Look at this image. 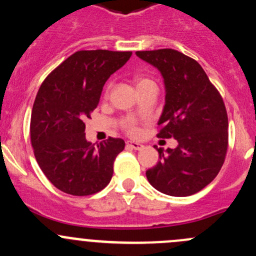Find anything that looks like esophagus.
Masks as SVG:
<instances>
[{
    "mask_svg": "<svg viewBox=\"0 0 256 256\" xmlns=\"http://www.w3.org/2000/svg\"><path fill=\"white\" fill-rule=\"evenodd\" d=\"M128 144L131 147V148L134 150H142L144 148V144H140V142H136V141H128Z\"/></svg>",
    "mask_w": 256,
    "mask_h": 256,
    "instance_id": "esophagus-1",
    "label": "esophagus"
}]
</instances>
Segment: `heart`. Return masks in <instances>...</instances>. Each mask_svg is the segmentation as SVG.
Listing matches in <instances>:
<instances>
[{"mask_svg":"<svg viewBox=\"0 0 256 256\" xmlns=\"http://www.w3.org/2000/svg\"><path fill=\"white\" fill-rule=\"evenodd\" d=\"M147 82H151V80L147 79V78H138V79H136V86H141V85L147 84ZM124 126H125V128L130 134L138 132V128H136L135 121L131 120V118H128V120H125V122H124Z\"/></svg>","mask_w":256,"mask_h":256,"instance_id":"b5f03b06","label":"heart"}]
</instances>
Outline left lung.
<instances>
[{
	"label": "left lung",
	"mask_w": 256,
	"mask_h": 256,
	"mask_svg": "<svg viewBox=\"0 0 256 256\" xmlns=\"http://www.w3.org/2000/svg\"><path fill=\"white\" fill-rule=\"evenodd\" d=\"M157 68L166 96L157 136L177 140L176 148H157L160 161L147 170L152 187L187 197L208 186L220 171L228 148V115L218 90L198 62L174 49L136 52Z\"/></svg>",
	"instance_id": "8db88e82"
}]
</instances>
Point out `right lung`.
I'll list each match as a JSON object with an SVG mask.
<instances>
[{
	"instance_id": "1",
	"label": "right lung",
	"mask_w": 256,
	"mask_h": 256,
	"mask_svg": "<svg viewBox=\"0 0 256 256\" xmlns=\"http://www.w3.org/2000/svg\"><path fill=\"white\" fill-rule=\"evenodd\" d=\"M131 52L79 50L40 85L30 116V142L40 170L54 187L90 196L109 184L122 138L100 144L85 138V122L99 104L102 86Z\"/></svg>"
}]
</instances>
